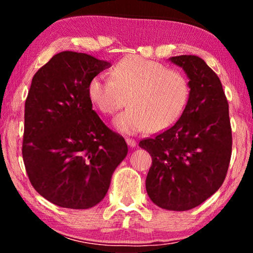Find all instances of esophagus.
I'll use <instances>...</instances> for the list:
<instances>
[{"mask_svg":"<svg viewBox=\"0 0 253 253\" xmlns=\"http://www.w3.org/2000/svg\"><path fill=\"white\" fill-rule=\"evenodd\" d=\"M126 143L129 147H135L136 146V140L132 138H126Z\"/></svg>","mask_w":253,"mask_h":253,"instance_id":"1","label":"esophagus"}]
</instances>
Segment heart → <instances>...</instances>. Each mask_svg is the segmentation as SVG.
Returning a JSON list of instances; mask_svg holds the SVG:
<instances>
[{"instance_id": "obj_1", "label": "heart", "mask_w": 253, "mask_h": 253, "mask_svg": "<svg viewBox=\"0 0 253 253\" xmlns=\"http://www.w3.org/2000/svg\"><path fill=\"white\" fill-rule=\"evenodd\" d=\"M111 78L96 76L89 81L88 95L101 113L117 115L114 127L124 134L160 131L182 116L190 98V84L182 71L166 69L160 62L138 55L122 59Z\"/></svg>"}]
</instances>
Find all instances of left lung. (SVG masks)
Here are the masks:
<instances>
[{"instance_id": "1", "label": "left lung", "mask_w": 253, "mask_h": 253, "mask_svg": "<svg viewBox=\"0 0 253 253\" xmlns=\"http://www.w3.org/2000/svg\"><path fill=\"white\" fill-rule=\"evenodd\" d=\"M190 84L185 110L174 125L139 147L152 156L146 191L154 204L169 211L194 209L219 190L232 151L229 104L222 84L203 59L177 55Z\"/></svg>"}]
</instances>
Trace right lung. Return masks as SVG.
<instances>
[{"label":"right lung","mask_w":253,"mask_h":253,"mask_svg":"<svg viewBox=\"0 0 253 253\" xmlns=\"http://www.w3.org/2000/svg\"><path fill=\"white\" fill-rule=\"evenodd\" d=\"M110 66L63 51L33 76L25 100L23 162L32 186L58 207L97 205L128 153L125 139L102 123L88 95L89 81Z\"/></svg>","instance_id":"add662e5"}]
</instances>
